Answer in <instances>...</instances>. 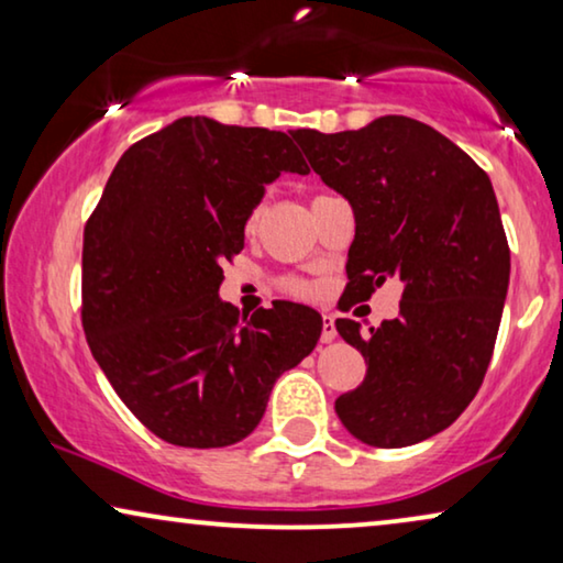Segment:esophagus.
I'll return each mask as SVG.
<instances>
[{
  "mask_svg": "<svg viewBox=\"0 0 563 563\" xmlns=\"http://www.w3.org/2000/svg\"><path fill=\"white\" fill-rule=\"evenodd\" d=\"M335 338H338L335 320L330 318V314H322V333H320V341H322V343H333Z\"/></svg>",
  "mask_w": 563,
  "mask_h": 563,
  "instance_id": "obj_1",
  "label": "esophagus"
}]
</instances>
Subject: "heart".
I'll return each instance as SVG.
<instances>
[{
    "mask_svg": "<svg viewBox=\"0 0 563 563\" xmlns=\"http://www.w3.org/2000/svg\"><path fill=\"white\" fill-rule=\"evenodd\" d=\"M261 210H264V207H253V212L249 214V220H245V233H253V230L258 228V220H261ZM284 289L289 291V295H295V297H307V295H312V289H310V284H305V282H299V279H287L282 284Z\"/></svg>",
    "mask_w": 563,
    "mask_h": 563,
    "instance_id": "heart-1",
    "label": "heart"
}]
</instances>
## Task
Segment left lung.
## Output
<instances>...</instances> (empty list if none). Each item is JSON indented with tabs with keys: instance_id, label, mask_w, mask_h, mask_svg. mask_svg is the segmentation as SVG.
Listing matches in <instances>:
<instances>
[{
	"instance_id": "obj_1",
	"label": "left lung",
	"mask_w": 563,
	"mask_h": 563,
	"mask_svg": "<svg viewBox=\"0 0 563 563\" xmlns=\"http://www.w3.org/2000/svg\"><path fill=\"white\" fill-rule=\"evenodd\" d=\"M312 172L353 207L349 291L405 284L399 318L361 330L338 318L366 376L335 399L345 430L376 449L441 433L466 410L495 351L510 284L489 176L426 122L387 114L361 130H297ZM351 307V305H349Z\"/></svg>"
}]
</instances>
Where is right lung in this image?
Masks as SVG:
<instances>
[{
    "instance_id": "right-lung-1",
    "label": "right lung",
    "mask_w": 563,
    "mask_h": 563,
    "mask_svg": "<svg viewBox=\"0 0 563 563\" xmlns=\"http://www.w3.org/2000/svg\"><path fill=\"white\" fill-rule=\"evenodd\" d=\"M282 172L310 174L287 133L181 118L122 153L84 228L81 325L128 410L161 441L222 449L264 418L274 382L318 345L310 307L241 320L222 261Z\"/></svg>"
}]
</instances>
